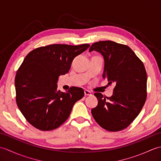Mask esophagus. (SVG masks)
I'll list each match as a JSON object with an SVG mask.
<instances>
[{"label": "esophagus", "instance_id": "1", "mask_svg": "<svg viewBox=\"0 0 161 161\" xmlns=\"http://www.w3.org/2000/svg\"><path fill=\"white\" fill-rule=\"evenodd\" d=\"M84 95H88V96H91V95H92V93L90 91H87V90H85L84 91Z\"/></svg>", "mask_w": 161, "mask_h": 161}]
</instances>
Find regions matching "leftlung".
<instances>
[{"label": "left lung", "mask_w": 161, "mask_h": 161, "mask_svg": "<svg viewBox=\"0 0 161 161\" xmlns=\"http://www.w3.org/2000/svg\"><path fill=\"white\" fill-rule=\"evenodd\" d=\"M100 53L104 59L102 77L114 83L110 97L95 93L97 106L92 108L95 120L108 131L126 129L137 117L147 98V73L142 61L127 46L111 41L92 44L89 52Z\"/></svg>", "instance_id": "left-lung-1"}]
</instances>
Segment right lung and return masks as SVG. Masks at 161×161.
I'll list each match as a JSON object with an SVG mask.
<instances>
[{
	"mask_svg": "<svg viewBox=\"0 0 161 161\" xmlns=\"http://www.w3.org/2000/svg\"><path fill=\"white\" fill-rule=\"evenodd\" d=\"M89 44H53L30 52L15 76L16 101L30 124L41 131L59 127L70 115L73 105L84 95L81 88L67 93L57 90L60 75L69 71L73 59Z\"/></svg>",
	"mask_w": 161,
	"mask_h": 161,
	"instance_id": "1",
	"label": "right lung"
}]
</instances>
